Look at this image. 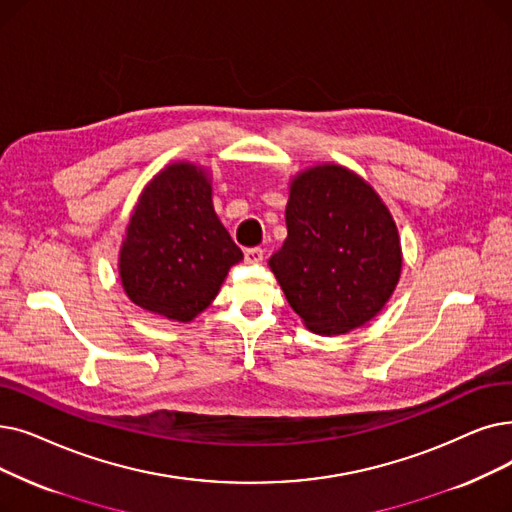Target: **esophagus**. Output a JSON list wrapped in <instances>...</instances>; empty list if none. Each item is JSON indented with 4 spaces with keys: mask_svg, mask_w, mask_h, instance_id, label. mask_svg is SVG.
I'll list each match as a JSON object with an SVG mask.
<instances>
[{
    "mask_svg": "<svg viewBox=\"0 0 512 512\" xmlns=\"http://www.w3.org/2000/svg\"><path fill=\"white\" fill-rule=\"evenodd\" d=\"M244 261L247 263H261L263 261V249L259 247H251L244 251Z\"/></svg>",
    "mask_w": 512,
    "mask_h": 512,
    "instance_id": "esophagus-1",
    "label": "esophagus"
}]
</instances>
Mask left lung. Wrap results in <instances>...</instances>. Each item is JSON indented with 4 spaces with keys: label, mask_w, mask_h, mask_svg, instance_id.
Wrapping results in <instances>:
<instances>
[{
    "label": "left lung",
    "mask_w": 512,
    "mask_h": 512,
    "mask_svg": "<svg viewBox=\"0 0 512 512\" xmlns=\"http://www.w3.org/2000/svg\"><path fill=\"white\" fill-rule=\"evenodd\" d=\"M286 230L270 268L311 332L343 335L385 307L402 274V244L381 196L358 173L330 163L297 173Z\"/></svg>",
    "instance_id": "obj_1"
}]
</instances>
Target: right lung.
<instances>
[{
    "mask_svg": "<svg viewBox=\"0 0 512 512\" xmlns=\"http://www.w3.org/2000/svg\"><path fill=\"white\" fill-rule=\"evenodd\" d=\"M242 251L221 226L207 171L173 163L152 177L119 253L127 297L150 314L190 322L217 297Z\"/></svg>",
    "mask_w": 512,
    "mask_h": 512,
    "instance_id": "obj_1",
    "label": "right lung"
}]
</instances>
